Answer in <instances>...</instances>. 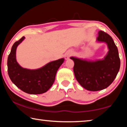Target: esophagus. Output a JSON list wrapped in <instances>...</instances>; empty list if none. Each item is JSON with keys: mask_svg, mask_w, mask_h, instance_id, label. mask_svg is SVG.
<instances>
[{"mask_svg": "<svg viewBox=\"0 0 127 127\" xmlns=\"http://www.w3.org/2000/svg\"><path fill=\"white\" fill-rule=\"evenodd\" d=\"M72 54H73L72 52H71V51L68 52L67 54H65V59H68L70 56L72 55Z\"/></svg>", "mask_w": 127, "mask_h": 127, "instance_id": "34e87169", "label": "esophagus"}]
</instances>
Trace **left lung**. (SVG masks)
Masks as SVG:
<instances>
[{
    "label": "left lung",
    "mask_w": 127,
    "mask_h": 127,
    "mask_svg": "<svg viewBox=\"0 0 127 127\" xmlns=\"http://www.w3.org/2000/svg\"><path fill=\"white\" fill-rule=\"evenodd\" d=\"M97 40L107 43L108 52L102 60L87 61L71 57L74 62L73 72L76 79L83 88L91 91L104 90L111 84L120 67L118 50L112 37L100 31Z\"/></svg>",
    "instance_id": "8db88e82"
}]
</instances>
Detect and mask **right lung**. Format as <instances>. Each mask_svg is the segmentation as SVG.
Masks as SVG:
<instances>
[{
  "mask_svg": "<svg viewBox=\"0 0 127 127\" xmlns=\"http://www.w3.org/2000/svg\"><path fill=\"white\" fill-rule=\"evenodd\" d=\"M25 38L23 36L13 44L7 60L9 78L17 87L29 94H41L47 92L54 84L59 68L64 59L50 62L37 69L22 68L16 62V50L18 45Z\"/></svg>",
  "mask_w": 127,
  "mask_h": 127,
  "instance_id": "1",
  "label": "right lung"
}]
</instances>
